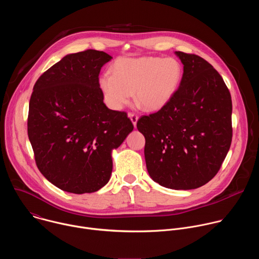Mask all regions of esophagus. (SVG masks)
Listing matches in <instances>:
<instances>
[{
	"label": "esophagus",
	"mask_w": 259,
	"mask_h": 259,
	"mask_svg": "<svg viewBox=\"0 0 259 259\" xmlns=\"http://www.w3.org/2000/svg\"><path fill=\"white\" fill-rule=\"evenodd\" d=\"M128 117L130 118V120H131V122H132L133 126L135 127V126H136V124H137V121H138V116H137V115H135V114L130 113V114L128 115Z\"/></svg>",
	"instance_id": "obj_1"
}]
</instances>
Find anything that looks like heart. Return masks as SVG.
<instances>
[{
  "instance_id": "b5f03b06",
  "label": "heart",
  "mask_w": 259,
  "mask_h": 259,
  "mask_svg": "<svg viewBox=\"0 0 259 259\" xmlns=\"http://www.w3.org/2000/svg\"><path fill=\"white\" fill-rule=\"evenodd\" d=\"M182 66L173 57H124L104 72L99 86L110 107L121 109L134 93L136 104L149 112L164 107L176 93L182 78Z\"/></svg>"
}]
</instances>
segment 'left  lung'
I'll return each instance as SVG.
<instances>
[{
    "label": "left lung",
    "instance_id": "obj_1",
    "mask_svg": "<svg viewBox=\"0 0 259 259\" xmlns=\"http://www.w3.org/2000/svg\"><path fill=\"white\" fill-rule=\"evenodd\" d=\"M183 64L180 85L159 112L143 116L151 178L171 190H194L220 169L232 143V97L218 71L202 57L176 51Z\"/></svg>",
    "mask_w": 259,
    "mask_h": 259
}]
</instances>
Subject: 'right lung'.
<instances>
[{
  "label": "right lung",
  "instance_id": "add662e5",
  "mask_svg": "<svg viewBox=\"0 0 259 259\" xmlns=\"http://www.w3.org/2000/svg\"><path fill=\"white\" fill-rule=\"evenodd\" d=\"M103 51L65 55L38 79L29 100L27 134L41 173L58 189L94 193L108 182L112 152L132 132L125 112L109 109L99 86Z\"/></svg>",
  "mask_w": 259,
  "mask_h": 259
}]
</instances>
